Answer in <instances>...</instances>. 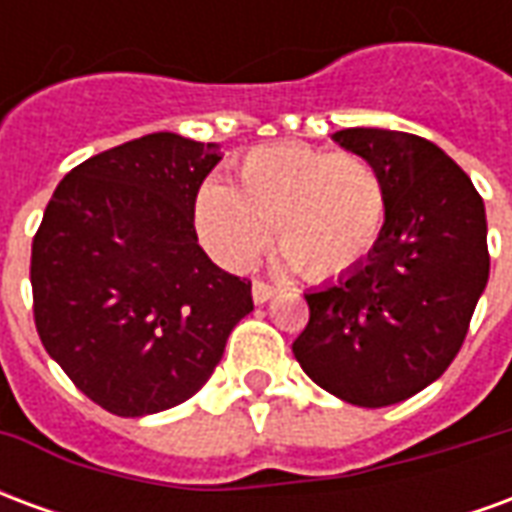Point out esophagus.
Returning a JSON list of instances; mask_svg holds the SVG:
<instances>
[{
  "instance_id": "34e87169",
  "label": "esophagus",
  "mask_w": 512,
  "mask_h": 512,
  "mask_svg": "<svg viewBox=\"0 0 512 512\" xmlns=\"http://www.w3.org/2000/svg\"><path fill=\"white\" fill-rule=\"evenodd\" d=\"M274 293H277V290H274V285H268L266 279H255V282H252V299H255V304H266Z\"/></svg>"
}]
</instances>
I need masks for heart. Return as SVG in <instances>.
I'll return each instance as SVG.
<instances>
[{
  "mask_svg": "<svg viewBox=\"0 0 512 512\" xmlns=\"http://www.w3.org/2000/svg\"><path fill=\"white\" fill-rule=\"evenodd\" d=\"M389 216L386 183L373 161L307 142L249 150L233 186L205 183L197 224L224 263L249 266L268 241L296 274L329 279L365 260Z\"/></svg>",
  "mask_w": 512,
  "mask_h": 512,
  "instance_id": "obj_1",
  "label": "heart"
}]
</instances>
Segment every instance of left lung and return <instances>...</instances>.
<instances>
[{
  "instance_id": "obj_1",
  "label": "left lung",
  "mask_w": 512,
  "mask_h": 512,
  "mask_svg": "<svg viewBox=\"0 0 512 512\" xmlns=\"http://www.w3.org/2000/svg\"><path fill=\"white\" fill-rule=\"evenodd\" d=\"M334 142L376 164L389 216L365 263L304 293L310 323L293 356L345 403L392 406L461 351L491 266L485 205L469 175L422 136L345 128Z\"/></svg>"
}]
</instances>
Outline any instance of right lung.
<instances>
[{"label":"right lung","instance_id":"add662e5","mask_svg":"<svg viewBox=\"0 0 512 512\" xmlns=\"http://www.w3.org/2000/svg\"><path fill=\"white\" fill-rule=\"evenodd\" d=\"M216 142L139 136L73 167L32 238L40 343L93 403L145 417L189 400L255 310L252 282L202 252L194 202Z\"/></svg>","mask_w":512,"mask_h":512}]
</instances>
